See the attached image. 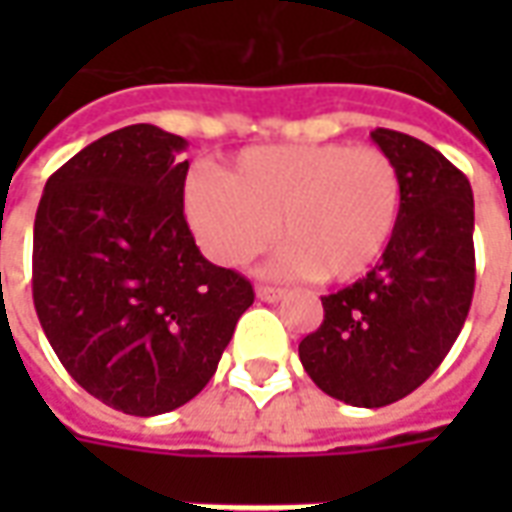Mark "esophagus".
Returning a JSON list of instances; mask_svg holds the SVG:
<instances>
[{
	"label": "esophagus",
	"mask_w": 512,
	"mask_h": 512,
	"mask_svg": "<svg viewBox=\"0 0 512 512\" xmlns=\"http://www.w3.org/2000/svg\"><path fill=\"white\" fill-rule=\"evenodd\" d=\"M282 296H285V290H282V288H271V285H257V299H260V301H268V304H271V301H279Z\"/></svg>",
	"instance_id": "1"
}]
</instances>
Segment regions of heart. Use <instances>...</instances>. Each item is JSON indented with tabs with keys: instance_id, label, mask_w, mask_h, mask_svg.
I'll return each instance as SVG.
<instances>
[{
	"instance_id": "obj_1",
	"label": "heart",
	"mask_w": 512,
	"mask_h": 512,
	"mask_svg": "<svg viewBox=\"0 0 512 512\" xmlns=\"http://www.w3.org/2000/svg\"><path fill=\"white\" fill-rule=\"evenodd\" d=\"M403 180L373 145L252 147L227 172L197 169L183 213L205 255L244 266L277 241L279 274L351 282L376 266L400 222ZM280 227H276V222Z\"/></svg>"
}]
</instances>
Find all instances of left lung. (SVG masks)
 I'll list each match as a JSON object with an SVG mask.
<instances>
[{
  "instance_id": "8db88e82",
  "label": "left lung",
  "mask_w": 512,
  "mask_h": 512,
  "mask_svg": "<svg viewBox=\"0 0 512 512\" xmlns=\"http://www.w3.org/2000/svg\"><path fill=\"white\" fill-rule=\"evenodd\" d=\"M370 136L400 169V222L367 277L323 296V323L299 343L307 376L359 408L389 406L425 384L474 293L469 178L422 139L389 128Z\"/></svg>"
}]
</instances>
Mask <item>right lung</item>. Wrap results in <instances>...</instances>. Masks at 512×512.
Returning <instances> with one entry per match:
<instances>
[{"label": "right lung", "mask_w": 512, "mask_h": 512, "mask_svg": "<svg viewBox=\"0 0 512 512\" xmlns=\"http://www.w3.org/2000/svg\"><path fill=\"white\" fill-rule=\"evenodd\" d=\"M180 150L183 136L147 123L112 131L46 180L35 213L40 326L76 384L134 417L200 395L255 301L194 244Z\"/></svg>", "instance_id": "1"}]
</instances>
